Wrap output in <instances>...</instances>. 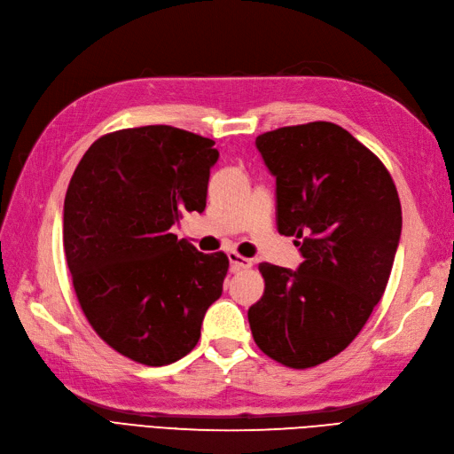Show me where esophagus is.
Segmentation results:
<instances>
[{
    "label": "esophagus",
    "instance_id": "obj_1",
    "mask_svg": "<svg viewBox=\"0 0 454 454\" xmlns=\"http://www.w3.org/2000/svg\"><path fill=\"white\" fill-rule=\"evenodd\" d=\"M228 260H230V266L233 271H241V270H248L253 266V260H248L238 253H228Z\"/></svg>",
    "mask_w": 454,
    "mask_h": 454
}]
</instances>
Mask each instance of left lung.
<instances>
[{"label": "left lung", "instance_id": "left-lung-1", "mask_svg": "<svg viewBox=\"0 0 454 454\" xmlns=\"http://www.w3.org/2000/svg\"><path fill=\"white\" fill-rule=\"evenodd\" d=\"M256 149L275 177L277 230L298 239L303 262L258 266L266 288L248 325L262 353L313 368L347 348L383 296L402 233L398 190L338 124L266 131Z\"/></svg>", "mask_w": 454, "mask_h": 454}]
</instances>
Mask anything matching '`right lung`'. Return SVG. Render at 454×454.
I'll return each instance as SVG.
<instances>
[{
  "mask_svg": "<svg viewBox=\"0 0 454 454\" xmlns=\"http://www.w3.org/2000/svg\"><path fill=\"white\" fill-rule=\"evenodd\" d=\"M215 141L173 126L101 136L84 153L64 201V248L90 326L145 365L183 358L223 294L224 253L203 254L171 226L206 209Z\"/></svg>",
  "mask_w": 454,
  "mask_h": 454,
  "instance_id": "add662e5",
  "label": "right lung"
}]
</instances>
